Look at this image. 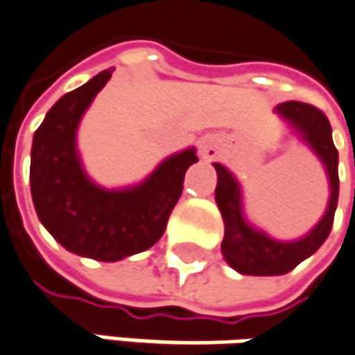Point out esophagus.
I'll use <instances>...</instances> for the list:
<instances>
[{
  "label": "esophagus",
  "mask_w": 355,
  "mask_h": 355,
  "mask_svg": "<svg viewBox=\"0 0 355 355\" xmlns=\"http://www.w3.org/2000/svg\"><path fill=\"white\" fill-rule=\"evenodd\" d=\"M200 155L202 158H213L217 155V148H215V144H211V142H202L200 144Z\"/></svg>",
  "instance_id": "obj_1"
}]
</instances>
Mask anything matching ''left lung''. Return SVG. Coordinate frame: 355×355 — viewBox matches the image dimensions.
Masks as SVG:
<instances>
[{
	"label": "left lung",
	"mask_w": 355,
	"mask_h": 355,
	"mask_svg": "<svg viewBox=\"0 0 355 355\" xmlns=\"http://www.w3.org/2000/svg\"><path fill=\"white\" fill-rule=\"evenodd\" d=\"M275 112L285 118L295 132H300L309 148L323 162L329 178V202L322 220L297 241H275L269 235L253 229L243 215L241 205V187L223 164L215 162L217 168V189L215 198L220 215L225 220V239L220 251L225 261L243 275H283L295 269L303 259L313 255L323 241L327 239L340 195V177H338V150L331 140V124L320 108L305 102H283Z\"/></svg>",
	"instance_id": "obj_1"
}]
</instances>
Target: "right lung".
<instances>
[{
  "mask_svg": "<svg viewBox=\"0 0 355 355\" xmlns=\"http://www.w3.org/2000/svg\"><path fill=\"white\" fill-rule=\"evenodd\" d=\"M110 76L112 70H104L53 104L33 135L30 166L33 207L53 239L76 255L108 263L146 251L162 237L184 173L198 160L195 148H187L122 191H106L86 177L76 130Z\"/></svg>",
  "mask_w": 355,
  "mask_h": 355,
  "instance_id": "add662e5",
  "label": "right lung"
}]
</instances>
